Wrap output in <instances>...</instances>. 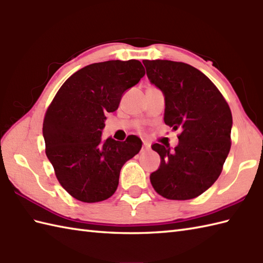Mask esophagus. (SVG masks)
Returning <instances> with one entry per match:
<instances>
[{
  "label": "esophagus",
  "mask_w": 263,
  "mask_h": 263,
  "mask_svg": "<svg viewBox=\"0 0 263 263\" xmlns=\"http://www.w3.org/2000/svg\"><path fill=\"white\" fill-rule=\"evenodd\" d=\"M150 149V144L149 143H143L142 146V152H146V150Z\"/></svg>",
  "instance_id": "obj_1"
}]
</instances>
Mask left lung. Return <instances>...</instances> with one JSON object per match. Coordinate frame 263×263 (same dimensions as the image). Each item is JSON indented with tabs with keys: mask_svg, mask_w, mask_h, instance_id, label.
Masks as SVG:
<instances>
[{
	"mask_svg": "<svg viewBox=\"0 0 263 263\" xmlns=\"http://www.w3.org/2000/svg\"><path fill=\"white\" fill-rule=\"evenodd\" d=\"M149 80L165 95L166 125L180 128L178 144H153L159 168L150 175L155 191L170 200L199 197L219 177L231 150L230 106L208 77L193 66L143 60Z\"/></svg>",
	"mask_w": 263,
	"mask_h": 263,
	"instance_id": "obj_1",
	"label": "left lung"
}]
</instances>
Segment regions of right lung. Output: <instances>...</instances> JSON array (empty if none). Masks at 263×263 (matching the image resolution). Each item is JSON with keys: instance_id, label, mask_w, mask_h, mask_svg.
<instances>
[{"instance_id": "obj_1", "label": "right lung", "mask_w": 263, "mask_h": 263, "mask_svg": "<svg viewBox=\"0 0 263 263\" xmlns=\"http://www.w3.org/2000/svg\"><path fill=\"white\" fill-rule=\"evenodd\" d=\"M146 73L138 60L106 61L77 71L49 104L43 123L45 153L61 185L82 202L110 198L125 161L140 152L141 140L102 139L105 114Z\"/></svg>"}]
</instances>
